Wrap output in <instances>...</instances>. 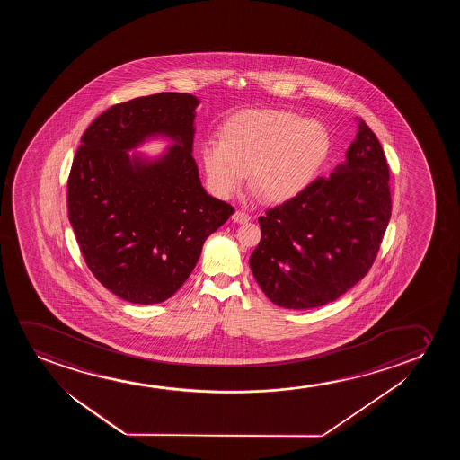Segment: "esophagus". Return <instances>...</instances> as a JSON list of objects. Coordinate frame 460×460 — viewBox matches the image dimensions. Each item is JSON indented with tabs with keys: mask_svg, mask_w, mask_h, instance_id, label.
<instances>
[{
	"mask_svg": "<svg viewBox=\"0 0 460 460\" xmlns=\"http://www.w3.org/2000/svg\"><path fill=\"white\" fill-rule=\"evenodd\" d=\"M250 218L252 217H250V214H246L245 210H235L233 215V220L235 223H246Z\"/></svg>",
	"mask_w": 460,
	"mask_h": 460,
	"instance_id": "34e87169",
	"label": "esophagus"
}]
</instances>
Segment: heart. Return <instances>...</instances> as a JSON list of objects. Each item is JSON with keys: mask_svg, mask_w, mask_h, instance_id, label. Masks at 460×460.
Returning <instances> with one entry per match:
<instances>
[{"mask_svg": "<svg viewBox=\"0 0 460 460\" xmlns=\"http://www.w3.org/2000/svg\"><path fill=\"white\" fill-rule=\"evenodd\" d=\"M327 127L286 110H248L223 124L220 143L201 149L202 168L217 195H235L250 174L262 199L281 202L306 189L327 162Z\"/></svg>", "mask_w": 460, "mask_h": 460, "instance_id": "heart-1", "label": "heart"}]
</instances>
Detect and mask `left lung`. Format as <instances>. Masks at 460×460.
Masks as SVG:
<instances>
[{"mask_svg":"<svg viewBox=\"0 0 460 460\" xmlns=\"http://www.w3.org/2000/svg\"><path fill=\"white\" fill-rule=\"evenodd\" d=\"M391 208L390 166L376 133L359 120L344 164L259 217L252 275L278 306L333 302L367 275Z\"/></svg>","mask_w":460,"mask_h":460,"instance_id":"obj_1","label":"left lung"}]
</instances>
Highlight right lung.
<instances>
[{
  "mask_svg": "<svg viewBox=\"0 0 460 460\" xmlns=\"http://www.w3.org/2000/svg\"><path fill=\"white\" fill-rule=\"evenodd\" d=\"M199 101L160 93L116 103L83 133L67 181L70 225L89 270L114 296L139 305L174 296L202 245L234 214L202 189L191 155ZM174 137L152 164L126 150L146 136Z\"/></svg>",
  "mask_w": 460,
  "mask_h": 460,
  "instance_id": "1",
  "label": "right lung"
}]
</instances>
